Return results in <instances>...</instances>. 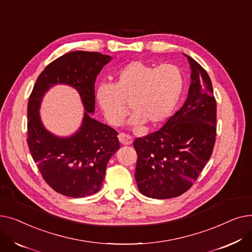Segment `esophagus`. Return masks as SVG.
<instances>
[{
    "label": "esophagus",
    "mask_w": 252,
    "mask_h": 252,
    "mask_svg": "<svg viewBox=\"0 0 252 252\" xmlns=\"http://www.w3.org/2000/svg\"><path fill=\"white\" fill-rule=\"evenodd\" d=\"M118 140L123 145H130L131 143H133V138H131L127 134H125V133H119L118 134Z\"/></svg>",
    "instance_id": "esophagus-1"
}]
</instances>
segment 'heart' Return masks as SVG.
<instances>
[{"mask_svg": "<svg viewBox=\"0 0 252 252\" xmlns=\"http://www.w3.org/2000/svg\"><path fill=\"white\" fill-rule=\"evenodd\" d=\"M182 70L173 64L154 65L131 61L115 73L114 85L102 84L96 99L110 125L118 126L127 113V104L134 112L130 118L136 126L147 123L156 126L174 111L184 90Z\"/></svg>", "mask_w": 252, "mask_h": 252, "instance_id": "1", "label": "heart"}]
</instances>
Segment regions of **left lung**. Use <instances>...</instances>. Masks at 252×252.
<instances>
[{
  "label": "left lung",
  "mask_w": 252,
  "mask_h": 252,
  "mask_svg": "<svg viewBox=\"0 0 252 252\" xmlns=\"http://www.w3.org/2000/svg\"><path fill=\"white\" fill-rule=\"evenodd\" d=\"M191 85L186 102L154 133L134 141L135 178L140 192L168 199L188 191L213 154L217 135V101L202 66L186 55Z\"/></svg>",
  "instance_id": "obj_1"
}]
</instances>
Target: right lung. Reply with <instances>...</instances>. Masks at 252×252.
Masks as SVG:
<instances>
[{
  "label": "right lung",
  "mask_w": 252,
  "mask_h": 252,
  "mask_svg": "<svg viewBox=\"0 0 252 252\" xmlns=\"http://www.w3.org/2000/svg\"><path fill=\"white\" fill-rule=\"evenodd\" d=\"M110 60V56L98 52H69L42 71L30 96V152L46 183L64 196L81 198L97 193L102 187L106 165L119 149L117 131L91 117L95 110L96 77ZM57 83L77 89L86 110L81 127L66 138L47 131L38 112L44 93Z\"/></svg>",
  "instance_id": "1"
}]
</instances>
